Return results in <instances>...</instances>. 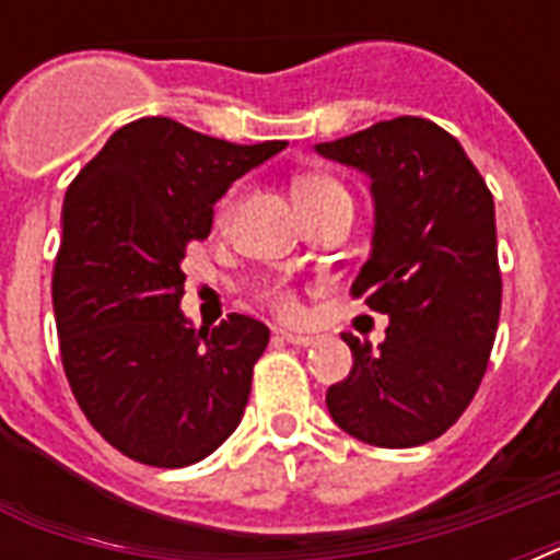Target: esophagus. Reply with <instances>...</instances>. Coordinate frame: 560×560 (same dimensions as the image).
I'll use <instances>...</instances> for the list:
<instances>
[{"instance_id":"obj_1","label":"esophagus","mask_w":560,"mask_h":560,"mask_svg":"<svg viewBox=\"0 0 560 560\" xmlns=\"http://www.w3.org/2000/svg\"><path fill=\"white\" fill-rule=\"evenodd\" d=\"M279 337L284 342H290V346H314L319 337H314V334H299V331H279Z\"/></svg>"}]
</instances>
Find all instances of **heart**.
<instances>
[{
  "label": "heart",
  "instance_id": "heart-1",
  "mask_svg": "<svg viewBox=\"0 0 560 560\" xmlns=\"http://www.w3.org/2000/svg\"><path fill=\"white\" fill-rule=\"evenodd\" d=\"M325 191H346V188L331 177H307L302 179L296 186V200H307V197H316V194H325ZM229 202H223V211L229 209ZM261 302L270 311H276L279 316H299L302 314V305H299V296L296 290L290 288V284H267L261 290Z\"/></svg>",
  "mask_w": 560,
  "mask_h": 560
}]
</instances>
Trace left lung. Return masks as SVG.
<instances>
[{
	"label": "left lung",
	"instance_id": "left-lung-1",
	"mask_svg": "<svg viewBox=\"0 0 560 560\" xmlns=\"http://www.w3.org/2000/svg\"><path fill=\"white\" fill-rule=\"evenodd\" d=\"M316 151L372 177V255L351 296L389 316L377 349L342 334L354 366L325 395L328 412L374 447L433 442L468 409L494 346V197L462 144L427 118L377 121Z\"/></svg>",
	"mask_w": 560,
	"mask_h": 560
}]
</instances>
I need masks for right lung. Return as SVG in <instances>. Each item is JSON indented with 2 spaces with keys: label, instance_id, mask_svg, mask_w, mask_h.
Segmentation results:
<instances>
[{
  "label": "right lung",
  "instance_id": "add662e5",
  "mask_svg": "<svg viewBox=\"0 0 560 560\" xmlns=\"http://www.w3.org/2000/svg\"><path fill=\"white\" fill-rule=\"evenodd\" d=\"M279 151L139 118L66 191L51 272L60 360L86 421L127 459L186 468L241 424L270 331L244 314L191 328L183 258L226 188Z\"/></svg>",
  "mask_w": 560,
  "mask_h": 560
}]
</instances>
